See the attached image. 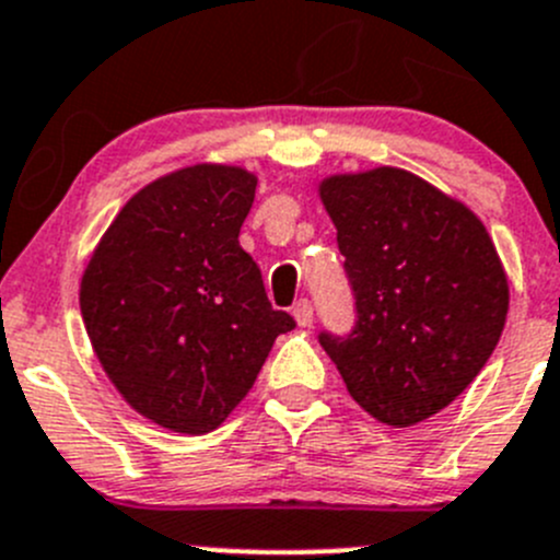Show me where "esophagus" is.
<instances>
[{"instance_id":"34e87169","label":"esophagus","mask_w":560,"mask_h":560,"mask_svg":"<svg viewBox=\"0 0 560 560\" xmlns=\"http://www.w3.org/2000/svg\"><path fill=\"white\" fill-rule=\"evenodd\" d=\"M292 317H295V323L301 325V328H308V325H312V319H314L312 303H308V301H298L295 308H292Z\"/></svg>"}]
</instances>
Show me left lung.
Segmentation results:
<instances>
[{"label":"left lung","instance_id":"8db88e82","mask_svg":"<svg viewBox=\"0 0 560 560\" xmlns=\"http://www.w3.org/2000/svg\"><path fill=\"white\" fill-rule=\"evenodd\" d=\"M319 199L336 226L358 323L319 334L352 399L385 427L452 405L490 361L509 281L479 215L396 166L330 175Z\"/></svg>","mask_w":560,"mask_h":560}]
</instances>
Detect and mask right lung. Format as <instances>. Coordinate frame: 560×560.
<instances>
[{
    "instance_id": "obj_1",
    "label": "right lung",
    "mask_w": 560,
    "mask_h": 560,
    "mask_svg": "<svg viewBox=\"0 0 560 560\" xmlns=\"http://www.w3.org/2000/svg\"><path fill=\"white\" fill-rule=\"evenodd\" d=\"M257 175L194 164L148 183L103 232L79 287L103 372L139 416L205 435L252 390L295 328L241 248Z\"/></svg>"
}]
</instances>
